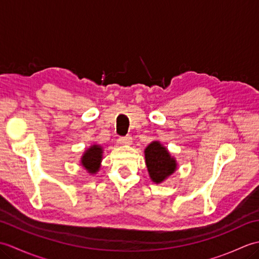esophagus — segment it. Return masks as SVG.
Masks as SVG:
<instances>
[{"label": "esophagus", "instance_id": "34e87169", "mask_svg": "<svg viewBox=\"0 0 259 259\" xmlns=\"http://www.w3.org/2000/svg\"><path fill=\"white\" fill-rule=\"evenodd\" d=\"M131 142H133V139H131V137L126 136V137H120L118 139V144L120 145H130Z\"/></svg>", "mask_w": 259, "mask_h": 259}]
</instances>
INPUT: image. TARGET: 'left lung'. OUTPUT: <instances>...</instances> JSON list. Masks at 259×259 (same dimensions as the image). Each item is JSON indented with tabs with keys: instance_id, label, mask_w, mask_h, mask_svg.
Wrapping results in <instances>:
<instances>
[{
	"instance_id": "obj_1",
	"label": "left lung",
	"mask_w": 259,
	"mask_h": 259,
	"mask_svg": "<svg viewBox=\"0 0 259 259\" xmlns=\"http://www.w3.org/2000/svg\"><path fill=\"white\" fill-rule=\"evenodd\" d=\"M145 159L151 181L161 184L178 168L177 160L160 141H152L145 149Z\"/></svg>"
}]
</instances>
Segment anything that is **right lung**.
Returning <instances> with one entry per match:
<instances>
[{
	"instance_id": "obj_1",
	"label": "right lung",
	"mask_w": 259,
	"mask_h": 259,
	"mask_svg": "<svg viewBox=\"0 0 259 259\" xmlns=\"http://www.w3.org/2000/svg\"><path fill=\"white\" fill-rule=\"evenodd\" d=\"M103 157V148L100 145H91L82 153L80 163L85 169L88 174L96 175L101 167Z\"/></svg>"
}]
</instances>
